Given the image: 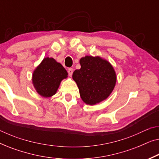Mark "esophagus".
I'll list each match as a JSON object with an SVG mask.
<instances>
[{"label": "esophagus", "instance_id": "34e87169", "mask_svg": "<svg viewBox=\"0 0 159 159\" xmlns=\"http://www.w3.org/2000/svg\"><path fill=\"white\" fill-rule=\"evenodd\" d=\"M68 74L70 77H71V75H72V74H73V69L72 68H69L68 69Z\"/></svg>", "mask_w": 159, "mask_h": 159}]
</instances>
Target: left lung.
Returning a JSON list of instances; mask_svg holds the SVG:
<instances>
[{
    "label": "left lung",
    "mask_w": 159,
    "mask_h": 159,
    "mask_svg": "<svg viewBox=\"0 0 159 159\" xmlns=\"http://www.w3.org/2000/svg\"><path fill=\"white\" fill-rule=\"evenodd\" d=\"M81 68L72 77L84 103L95 105L107 98L116 84V74L111 65L100 57L87 56L80 61Z\"/></svg>",
    "instance_id": "left-lung-1"
}]
</instances>
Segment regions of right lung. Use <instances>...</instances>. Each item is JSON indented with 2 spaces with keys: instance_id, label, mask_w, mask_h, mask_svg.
I'll return each instance as SVG.
<instances>
[{
  "instance_id": "obj_1",
  "label": "right lung",
  "mask_w": 159,
  "mask_h": 159,
  "mask_svg": "<svg viewBox=\"0 0 159 159\" xmlns=\"http://www.w3.org/2000/svg\"><path fill=\"white\" fill-rule=\"evenodd\" d=\"M68 73L64 66L52 58H45L34 70L32 82L37 92L43 97L53 95Z\"/></svg>"
}]
</instances>
